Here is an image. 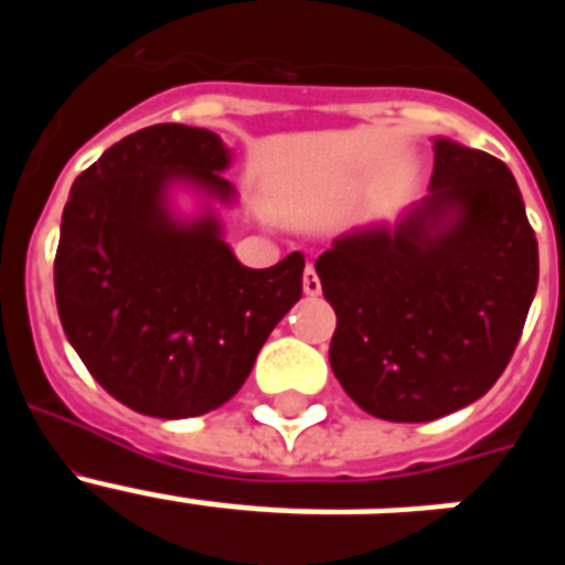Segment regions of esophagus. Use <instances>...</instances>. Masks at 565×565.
Returning a JSON list of instances; mask_svg holds the SVG:
<instances>
[{"mask_svg": "<svg viewBox=\"0 0 565 565\" xmlns=\"http://www.w3.org/2000/svg\"><path fill=\"white\" fill-rule=\"evenodd\" d=\"M302 291H306L308 297H319V291H322V282H319L313 266H306V274H302Z\"/></svg>", "mask_w": 565, "mask_h": 565, "instance_id": "34e87169", "label": "esophagus"}]
</instances>
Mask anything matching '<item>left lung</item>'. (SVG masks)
Wrapping results in <instances>:
<instances>
[{"label": "left lung", "mask_w": 565, "mask_h": 565, "mask_svg": "<svg viewBox=\"0 0 565 565\" xmlns=\"http://www.w3.org/2000/svg\"><path fill=\"white\" fill-rule=\"evenodd\" d=\"M430 194L317 259L337 311L331 367L384 422H433L498 382L537 291V239L509 167L433 138Z\"/></svg>", "instance_id": "1"}]
</instances>
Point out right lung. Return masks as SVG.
<instances>
[{
    "instance_id": "add662e5",
    "label": "right lung",
    "mask_w": 565,
    "mask_h": 565,
    "mask_svg": "<svg viewBox=\"0 0 565 565\" xmlns=\"http://www.w3.org/2000/svg\"><path fill=\"white\" fill-rule=\"evenodd\" d=\"M228 167L221 135L158 124L109 147L70 189L58 319L93 379L143 416L217 411L302 297V254L248 268L223 239L214 203H237ZM178 188L199 198L198 213L177 209Z\"/></svg>"
}]
</instances>
